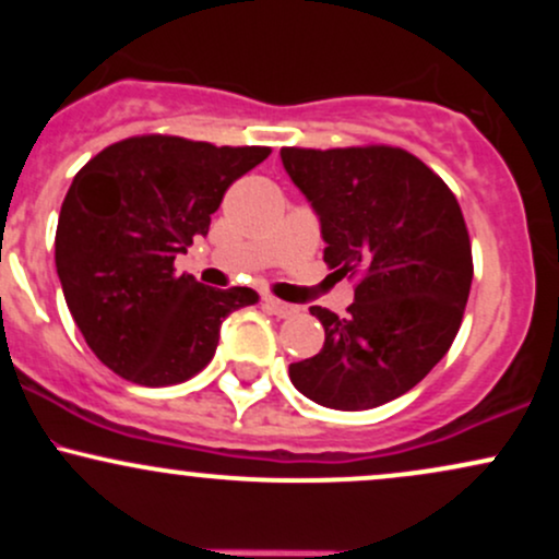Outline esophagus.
<instances>
[{"instance_id":"34e87169","label":"esophagus","mask_w":559,"mask_h":559,"mask_svg":"<svg viewBox=\"0 0 559 559\" xmlns=\"http://www.w3.org/2000/svg\"><path fill=\"white\" fill-rule=\"evenodd\" d=\"M265 307L273 312V316H278V318H292V316H297V312H299L297 305H292V301H281L275 297H265Z\"/></svg>"}]
</instances>
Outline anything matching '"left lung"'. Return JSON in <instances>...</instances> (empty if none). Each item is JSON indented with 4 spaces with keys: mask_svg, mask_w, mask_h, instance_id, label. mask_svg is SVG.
<instances>
[{
    "mask_svg": "<svg viewBox=\"0 0 559 559\" xmlns=\"http://www.w3.org/2000/svg\"><path fill=\"white\" fill-rule=\"evenodd\" d=\"M281 159L320 217L323 260L357 275L344 318L310 307L323 349L288 365V378L333 409L396 400L431 373L463 323L473 254L457 197L400 146H284Z\"/></svg>",
    "mask_w": 559,
    "mask_h": 559,
    "instance_id": "left-lung-1",
    "label": "left lung"
}]
</instances>
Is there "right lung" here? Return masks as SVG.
Listing matches in <instances>:
<instances>
[{
	"label": "right lung",
	"mask_w": 559,
	"mask_h": 559,
	"mask_svg": "<svg viewBox=\"0 0 559 559\" xmlns=\"http://www.w3.org/2000/svg\"><path fill=\"white\" fill-rule=\"evenodd\" d=\"M267 155L146 133L75 173L55 265L70 316L112 373L139 386L189 381L213 360L223 320L260 299L247 286H202L173 262L207 236L228 186Z\"/></svg>",
	"instance_id": "1"
}]
</instances>
